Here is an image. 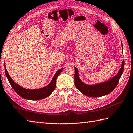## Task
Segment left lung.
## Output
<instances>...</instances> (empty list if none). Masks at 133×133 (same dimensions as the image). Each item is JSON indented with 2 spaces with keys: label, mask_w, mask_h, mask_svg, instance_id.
I'll list each match as a JSON object with an SVG mask.
<instances>
[{
  "label": "left lung",
  "mask_w": 133,
  "mask_h": 133,
  "mask_svg": "<svg viewBox=\"0 0 133 133\" xmlns=\"http://www.w3.org/2000/svg\"><path fill=\"white\" fill-rule=\"evenodd\" d=\"M122 48L123 50L122 44ZM124 65L125 62L123 61L119 71L115 77L106 82L94 85H87L83 83L79 78L78 69L74 67L75 68V75H74L75 85L79 91L89 97H98L108 95L110 93L118 84L119 79L123 71V69H124Z\"/></svg>",
  "instance_id": "left-lung-1"
}]
</instances>
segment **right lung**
Segmentation results:
<instances>
[{
  "label": "right lung",
  "instance_id": "add662e5",
  "mask_svg": "<svg viewBox=\"0 0 133 133\" xmlns=\"http://www.w3.org/2000/svg\"><path fill=\"white\" fill-rule=\"evenodd\" d=\"M4 68L5 75L14 91L21 97L25 98V99L32 100H41L48 97L55 89V86H56V79L58 76L62 72V71L63 70V69H61L57 71L53 78H52L51 83L46 87L38 89H27L21 87V86L18 85L16 83L14 82L10 76L9 75L5 66H4Z\"/></svg>",
  "mask_w": 133,
  "mask_h": 133
}]
</instances>
